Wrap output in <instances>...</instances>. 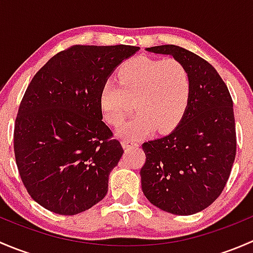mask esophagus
Wrapping results in <instances>:
<instances>
[{"label": "esophagus", "instance_id": "esophagus-1", "mask_svg": "<svg viewBox=\"0 0 253 253\" xmlns=\"http://www.w3.org/2000/svg\"><path fill=\"white\" fill-rule=\"evenodd\" d=\"M122 145H124L125 149H128V148L138 147V143L131 141V139H122Z\"/></svg>", "mask_w": 253, "mask_h": 253}]
</instances>
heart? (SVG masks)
Listing matches in <instances>:
<instances>
[{"mask_svg": "<svg viewBox=\"0 0 253 253\" xmlns=\"http://www.w3.org/2000/svg\"><path fill=\"white\" fill-rule=\"evenodd\" d=\"M117 83L106 82L99 93L103 119L119 126L134 101V117L122 125L117 133L124 138L147 137L155 128L169 132L177 126L188 108L192 77L185 63L176 58L145 56L125 61L117 70Z\"/></svg>", "mask_w": 253, "mask_h": 253, "instance_id": "b5f03b06", "label": "heart"}]
</instances>
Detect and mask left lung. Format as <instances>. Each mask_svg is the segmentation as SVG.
Segmentation results:
<instances>
[{"label": "left lung", "instance_id": "obj_1", "mask_svg": "<svg viewBox=\"0 0 253 253\" xmlns=\"http://www.w3.org/2000/svg\"><path fill=\"white\" fill-rule=\"evenodd\" d=\"M147 50L185 63L192 77V94L174 131L142 144V190L162 211L191 215L211 206L230 176L236 155L233 99L215 68L196 53L177 45Z\"/></svg>", "mask_w": 253, "mask_h": 253}]
</instances>
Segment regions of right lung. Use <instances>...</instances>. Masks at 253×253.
I'll return each mask as SVG.
<instances>
[{
  "instance_id": "1",
  "label": "right lung",
  "mask_w": 253,
  "mask_h": 253,
  "mask_svg": "<svg viewBox=\"0 0 253 253\" xmlns=\"http://www.w3.org/2000/svg\"><path fill=\"white\" fill-rule=\"evenodd\" d=\"M139 47L73 45L56 53L28 85L14 124L18 171L30 197L75 215L100 202L124 148L103 122L99 93Z\"/></svg>"
}]
</instances>
